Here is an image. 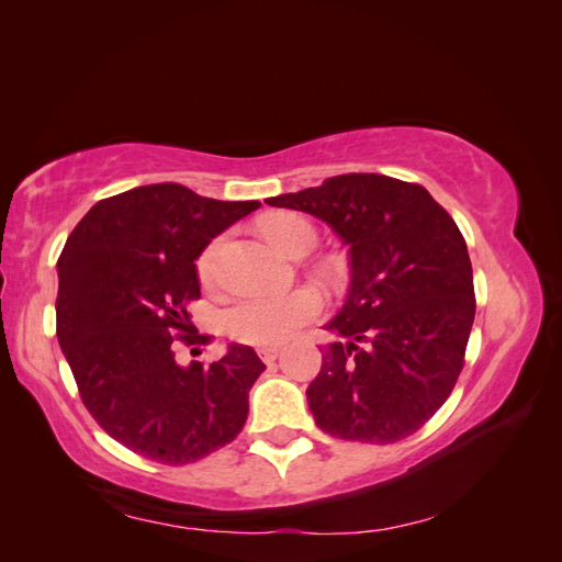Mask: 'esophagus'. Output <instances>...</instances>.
<instances>
[{
    "label": "esophagus",
    "instance_id": "34e87169",
    "mask_svg": "<svg viewBox=\"0 0 562 562\" xmlns=\"http://www.w3.org/2000/svg\"><path fill=\"white\" fill-rule=\"evenodd\" d=\"M279 347L277 345H267V347H260L258 349V353H260V359L265 361V363H274L277 361V356H279Z\"/></svg>",
    "mask_w": 562,
    "mask_h": 562
}]
</instances>
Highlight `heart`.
I'll use <instances>...</instances> for the list:
<instances>
[{
  "label": "heart",
  "mask_w": 562,
  "mask_h": 562,
  "mask_svg": "<svg viewBox=\"0 0 562 562\" xmlns=\"http://www.w3.org/2000/svg\"><path fill=\"white\" fill-rule=\"evenodd\" d=\"M262 234L285 255H304L316 244V229L297 213H279L262 223ZM223 239L211 241L196 260V274L203 285L217 281V262ZM323 310L316 288L302 285L288 293H252L232 302L223 314L225 330L248 345H281L307 326Z\"/></svg>",
  "instance_id": "obj_1"
}]
</instances>
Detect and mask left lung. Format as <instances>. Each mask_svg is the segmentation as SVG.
Returning a JSON list of instances; mask_svg holds the SVG:
<instances>
[{"label":"left lung","instance_id":"8db88e82","mask_svg":"<svg viewBox=\"0 0 562 562\" xmlns=\"http://www.w3.org/2000/svg\"><path fill=\"white\" fill-rule=\"evenodd\" d=\"M323 220L349 246V293L326 330L330 342L310 411L323 431L396 443L429 422L464 368L475 316L462 232L422 184L347 173L267 199Z\"/></svg>","mask_w":562,"mask_h":562}]
</instances>
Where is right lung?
<instances>
[{"mask_svg": "<svg viewBox=\"0 0 562 562\" xmlns=\"http://www.w3.org/2000/svg\"><path fill=\"white\" fill-rule=\"evenodd\" d=\"M258 209L159 182L98 201L67 236L58 345L93 419L151 462H196L244 429L248 391L265 370L258 353L229 345L211 366H182L176 347L211 342L187 314L201 295L194 260Z\"/></svg>", "mask_w": 562, "mask_h": 562, "instance_id": "add662e5", "label": "right lung"}]
</instances>
